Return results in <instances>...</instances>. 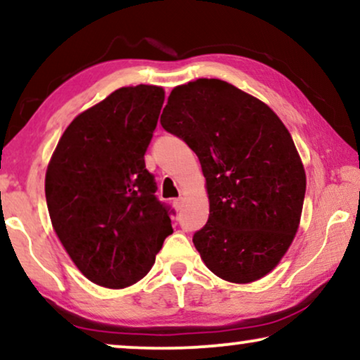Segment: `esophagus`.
Wrapping results in <instances>:
<instances>
[{
  "mask_svg": "<svg viewBox=\"0 0 360 360\" xmlns=\"http://www.w3.org/2000/svg\"><path fill=\"white\" fill-rule=\"evenodd\" d=\"M172 205H174L175 211H180V210H181V206H184V201H181V198H176V200L172 201Z\"/></svg>",
  "mask_w": 360,
  "mask_h": 360,
  "instance_id": "34e87169",
  "label": "esophagus"
}]
</instances>
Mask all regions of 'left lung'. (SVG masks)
Segmentation results:
<instances>
[{"label":"left lung","mask_w":360,"mask_h":360,"mask_svg":"<svg viewBox=\"0 0 360 360\" xmlns=\"http://www.w3.org/2000/svg\"><path fill=\"white\" fill-rule=\"evenodd\" d=\"M160 122L198 155L210 218L193 244L214 275L250 283L280 264L302 219L307 174L282 120L218 78L172 90Z\"/></svg>","instance_id":"left-lung-1"}]
</instances>
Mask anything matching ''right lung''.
<instances>
[{"instance_id": "right-lung-1", "label": "right lung", "mask_w": 360, "mask_h": 360, "mask_svg": "<svg viewBox=\"0 0 360 360\" xmlns=\"http://www.w3.org/2000/svg\"><path fill=\"white\" fill-rule=\"evenodd\" d=\"M164 100L157 85L112 91L68 124L47 165L52 228L77 269L100 287L144 278L174 233L144 160Z\"/></svg>"}]
</instances>
